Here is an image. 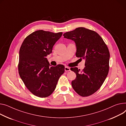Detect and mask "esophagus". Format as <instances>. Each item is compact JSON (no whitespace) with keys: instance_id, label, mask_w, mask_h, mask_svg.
I'll return each instance as SVG.
<instances>
[{"instance_id":"34e87169","label":"esophagus","mask_w":126,"mask_h":126,"mask_svg":"<svg viewBox=\"0 0 126 126\" xmlns=\"http://www.w3.org/2000/svg\"><path fill=\"white\" fill-rule=\"evenodd\" d=\"M70 70V68L69 67H65V71L66 72H67V71H69Z\"/></svg>"}]
</instances>
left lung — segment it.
Instances as JSON below:
<instances>
[{
    "instance_id": "obj_1",
    "label": "left lung",
    "mask_w": 126,
    "mask_h": 126,
    "mask_svg": "<svg viewBox=\"0 0 126 126\" xmlns=\"http://www.w3.org/2000/svg\"><path fill=\"white\" fill-rule=\"evenodd\" d=\"M63 35L75 42V55L85 60V67L81 72L77 67L70 68L77 74L71 82L72 88L79 95L89 96L100 89L107 76L110 57L108 47L97 32L84 27L67 32Z\"/></svg>"
}]
</instances>
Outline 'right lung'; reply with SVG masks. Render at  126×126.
Instances as JSON below:
<instances>
[{"label": "right lung", "mask_w": 126, "mask_h": 126, "mask_svg": "<svg viewBox=\"0 0 126 126\" xmlns=\"http://www.w3.org/2000/svg\"><path fill=\"white\" fill-rule=\"evenodd\" d=\"M62 34L37 30L25 38L21 46L19 73L25 86L36 96L45 98L51 95L64 72V65L49 67L46 58Z\"/></svg>", "instance_id": "1"}]
</instances>
